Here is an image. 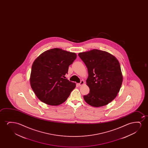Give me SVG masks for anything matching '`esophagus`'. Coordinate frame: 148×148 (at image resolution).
I'll return each instance as SVG.
<instances>
[{"label": "esophagus", "instance_id": "obj_1", "mask_svg": "<svg viewBox=\"0 0 148 148\" xmlns=\"http://www.w3.org/2000/svg\"><path fill=\"white\" fill-rule=\"evenodd\" d=\"M84 81H83V80H81V82L78 84V86H81V85H82L83 84H84Z\"/></svg>", "mask_w": 148, "mask_h": 148}]
</instances>
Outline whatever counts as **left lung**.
Here are the masks:
<instances>
[{"label":"left lung","mask_w":148,"mask_h":148,"mask_svg":"<svg viewBox=\"0 0 148 148\" xmlns=\"http://www.w3.org/2000/svg\"><path fill=\"white\" fill-rule=\"evenodd\" d=\"M87 67L86 84L89 93L84 95L88 104L99 107L111 102L119 92L123 81L117 59L105 51L93 49L78 53Z\"/></svg>","instance_id":"left-lung-1"}]
</instances>
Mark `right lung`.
Instances as JSON below:
<instances>
[{
    "mask_svg": "<svg viewBox=\"0 0 148 148\" xmlns=\"http://www.w3.org/2000/svg\"><path fill=\"white\" fill-rule=\"evenodd\" d=\"M76 58L75 53L55 48L45 51L35 60L30 82L40 101L58 106L67 100L76 84L65 79V76Z\"/></svg>",
    "mask_w": 148,
    "mask_h": 148,
    "instance_id": "1",
    "label": "right lung"
}]
</instances>
